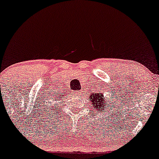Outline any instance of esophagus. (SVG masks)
Instances as JSON below:
<instances>
[{"mask_svg": "<svg viewBox=\"0 0 159 159\" xmlns=\"http://www.w3.org/2000/svg\"><path fill=\"white\" fill-rule=\"evenodd\" d=\"M80 93V91H76V94H77V95H79Z\"/></svg>", "mask_w": 159, "mask_h": 159, "instance_id": "34e87169", "label": "esophagus"}]
</instances>
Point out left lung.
Here are the masks:
<instances>
[{"mask_svg":"<svg viewBox=\"0 0 159 159\" xmlns=\"http://www.w3.org/2000/svg\"><path fill=\"white\" fill-rule=\"evenodd\" d=\"M105 97H104L103 93H92L90 95L89 100V102H91L92 106L93 107V109H95L96 111L104 112V109L105 108L107 104H105Z\"/></svg>","mask_w":159,"mask_h":159,"instance_id":"1","label":"left lung"}]
</instances>
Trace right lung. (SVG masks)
Instances as JSON below:
<instances>
[{
    "label": "right lung",
    "instance_id": "1",
    "mask_svg": "<svg viewBox=\"0 0 159 159\" xmlns=\"http://www.w3.org/2000/svg\"><path fill=\"white\" fill-rule=\"evenodd\" d=\"M53 96H54V98H52L53 100H54V101H57V99H61V98H63V96H64V93H62V94H58V95H57V94H55V95H53ZM53 107L52 108H56L55 107H54V106H52ZM51 108V107H49ZM52 109V108H51Z\"/></svg>",
    "mask_w": 159,
    "mask_h": 159
}]
</instances>
